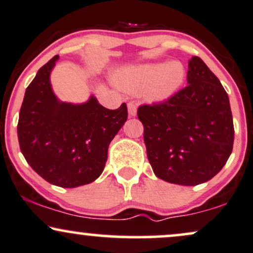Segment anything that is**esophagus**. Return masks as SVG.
Segmentation results:
<instances>
[{
    "instance_id": "esophagus-1",
    "label": "esophagus",
    "mask_w": 253,
    "mask_h": 253,
    "mask_svg": "<svg viewBox=\"0 0 253 253\" xmlns=\"http://www.w3.org/2000/svg\"><path fill=\"white\" fill-rule=\"evenodd\" d=\"M127 108H128V114L129 117H135L136 114V104L133 102H129L127 104Z\"/></svg>"
}]
</instances>
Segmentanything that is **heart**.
Instances as JSON below:
<instances>
[{
	"mask_svg": "<svg viewBox=\"0 0 253 253\" xmlns=\"http://www.w3.org/2000/svg\"><path fill=\"white\" fill-rule=\"evenodd\" d=\"M184 69L179 63H156L132 66L121 72L120 83L127 91H145L151 101L170 97L184 80Z\"/></svg>",
	"mask_w": 253,
	"mask_h": 253,
	"instance_id": "heart-1",
	"label": "heart"
}]
</instances>
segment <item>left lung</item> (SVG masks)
Segmentation results:
<instances>
[{
	"label": "left lung",
	"mask_w": 253,
	"mask_h": 253,
	"mask_svg": "<svg viewBox=\"0 0 253 253\" xmlns=\"http://www.w3.org/2000/svg\"><path fill=\"white\" fill-rule=\"evenodd\" d=\"M188 85L164 102L143 104L147 158L158 178L197 185L222 169L233 149L234 127L228 95L199 57L188 64Z\"/></svg>",
	"instance_id": "left-lung-1"
}]
</instances>
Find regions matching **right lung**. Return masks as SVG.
<instances>
[{
    "mask_svg": "<svg viewBox=\"0 0 253 253\" xmlns=\"http://www.w3.org/2000/svg\"><path fill=\"white\" fill-rule=\"evenodd\" d=\"M59 56L42 66L27 86L19 114L17 138L27 163L51 184L76 188L102 173L108 147L127 120V106L107 109L96 97L85 103L60 102L50 74Z\"/></svg>",
    "mask_w": 253,
    "mask_h": 253,
    "instance_id": "1",
    "label": "right lung"
}]
</instances>
